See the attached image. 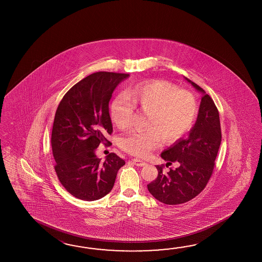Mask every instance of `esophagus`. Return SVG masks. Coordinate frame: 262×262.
I'll list each match as a JSON object with an SVG mask.
<instances>
[{"instance_id":"1","label":"esophagus","mask_w":262,"mask_h":262,"mask_svg":"<svg viewBox=\"0 0 262 262\" xmlns=\"http://www.w3.org/2000/svg\"><path fill=\"white\" fill-rule=\"evenodd\" d=\"M132 161H133L134 164H135L136 166H139V167H144V166L147 165L146 162L139 160V159H137V158H134V159H132Z\"/></svg>"}]
</instances>
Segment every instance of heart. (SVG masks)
<instances>
[{
	"instance_id": "1",
	"label": "heart",
	"mask_w": 262,
	"mask_h": 262,
	"mask_svg": "<svg viewBox=\"0 0 262 262\" xmlns=\"http://www.w3.org/2000/svg\"><path fill=\"white\" fill-rule=\"evenodd\" d=\"M118 94L111 104V116L119 128L130 126L136 107L148 112L147 128L134 129L120 139V147L130 155L145 157L162 145L184 137L199 112L195 95L167 80L156 79Z\"/></svg>"
}]
</instances>
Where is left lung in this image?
I'll return each instance as SVG.
<instances>
[{
  "instance_id": "left-lung-1",
  "label": "left lung",
  "mask_w": 262,
  "mask_h": 262,
  "mask_svg": "<svg viewBox=\"0 0 262 262\" xmlns=\"http://www.w3.org/2000/svg\"><path fill=\"white\" fill-rule=\"evenodd\" d=\"M185 79L203 93L196 123L187 139H180L161 157L180 164L177 168L165 171V166H156L157 178L148 184V190L157 201L167 205H177L191 201L206 187L213 172L215 159L221 144V126L217 107L212 97L205 95L198 84Z\"/></svg>"
}]
</instances>
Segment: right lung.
<instances>
[{
	"mask_svg": "<svg viewBox=\"0 0 262 262\" xmlns=\"http://www.w3.org/2000/svg\"><path fill=\"white\" fill-rule=\"evenodd\" d=\"M129 74H91L75 84L56 111L51 133L57 177L67 192L82 201L99 200L112 191L125 162L111 152L101 161L95 150L112 144L108 103L118 84Z\"/></svg>",
	"mask_w": 262,
	"mask_h": 262,
	"instance_id": "add662e5",
	"label": "right lung"
}]
</instances>
